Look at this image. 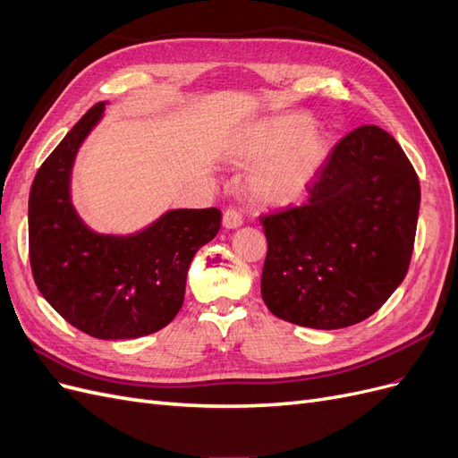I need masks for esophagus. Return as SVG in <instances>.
<instances>
[{
	"mask_svg": "<svg viewBox=\"0 0 458 458\" xmlns=\"http://www.w3.org/2000/svg\"><path fill=\"white\" fill-rule=\"evenodd\" d=\"M242 225V216L237 210H225L224 212V227L225 229H237Z\"/></svg>",
	"mask_w": 458,
	"mask_h": 458,
	"instance_id": "esophagus-1",
	"label": "esophagus"
}]
</instances>
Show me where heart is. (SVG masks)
<instances>
[{"instance_id": "b5f03b06", "label": "heart", "mask_w": 458, "mask_h": 458, "mask_svg": "<svg viewBox=\"0 0 458 458\" xmlns=\"http://www.w3.org/2000/svg\"><path fill=\"white\" fill-rule=\"evenodd\" d=\"M306 114H284L252 123L229 145V158L256 164L248 195L258 204L288 206L306 197L327 158L328 145Z\"/></svg>"}]
</instances>
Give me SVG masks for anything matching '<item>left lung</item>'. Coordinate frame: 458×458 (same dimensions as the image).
<instances>
[{"label":"left lung","instance_id":"8db88e82","mask_svg":"<svg viewBox=\"0 0 458 458\" xmlns=\"http://www.w3.org/2000/svg\"><path fill=\"white\" fill-rule=\"evenodd\" d=\"M301 206L261 216V298L279 318L335 330L365 321L403 283L419 175L394 137L361 126L330 150Z\"/></svg>","mask_w":458,"mask_h":458}]
</instances>
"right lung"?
Wrapping results in <instances>:
<instances>
[{"label":"right lung","instance_id":"1","mask_svg":"<svg viewBox=\"0 0 458 458\" xmlns=\"http://www.w3.org/2000/svg\"><path fill=\"white\" fill-rule=\"evenodd\" d=\"M97 103L39 165L29 199L36 286L64 321L99 340L152 335L182 310L191 259L221 225L217 208L170 210L133 234L89 229L71 199L80 145L99 123Z\"/></svg>","mask_w":458,"mask_h":458}]
</instances>
